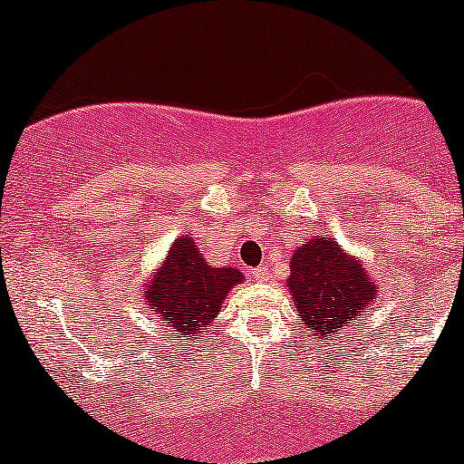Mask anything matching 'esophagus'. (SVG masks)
I'll list each match as a JSON object with an SVG mask.
<instances>
[{
    "label": "esophagus",
    "mask_w": 464,
    "mask_h": 464,
    "mask_svg": "<svg viewBox=\"0 0 464 464\" xmlns=\"http://www.w3.org/2000/svg\"><path fill=\"white\" fill-rule=\"evenodd\" d=\"M250 276H253L255 281H266L268 279V268H255L253 273H250Z\"/></svg>",
    "instance_id": "obj_1"
}]
</instances>
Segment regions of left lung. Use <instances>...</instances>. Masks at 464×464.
<instances>
[{
    "label": "left lung",
    "instance_id": "obj_1",
    "mask_svg": "<svg viewBox=\"0 0 464 464\" xmlns=\"http://www.w3.org/2000/svg\"><path fill=\"white\" fill-rule=\"evenodd\" d=\"M287 290L314 343L332 344L362 327L360 318L380 299V285L334 237L314 236L290 257Z\"/></svg>",
    "mask_w": 464,
    "mask_h": 464
}]
</instances>
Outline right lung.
<instances>
[{
	"label": "right lung",
	"mask_w": 464,
	"mask_h": 464,
	"mask_svg": "<svg viewBox=\"0 0 464 464\" xmlns=\"http://www.w3.org/2000/svg\"><path fill=\"white\" fill-rule=\"evenodd\" d=\"M244 275L231 266H211L189 236H179L169 244L165 259L157 266L148 284L141 285L143 299L154 321L168 329L169 343L174 338L189 343L225 305L233 287Z\"/></svg>",
	"instance_id": "1"
}]
</instances>
